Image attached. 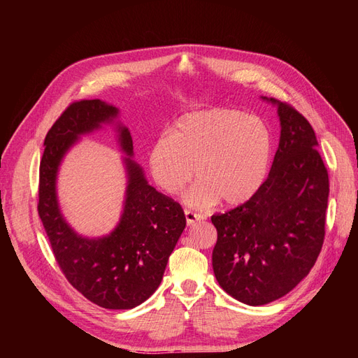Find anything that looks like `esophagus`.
<instances>
[{
  "mask_svg": "<svg viewBox=\"0 0 358 358\" xmlns=\"http://www.w3.org/2000/svg\"><path fill=\"white\" fill-rule=\"evenodd\" d=\"M185 218H187V224L188 225H194V224L203 221L204 216L201 213H197V212H192L189 209H185Z\"/></svg>",
  "mask_w": 358,
  "mask_h": 358,
  "instance_id": "obj_1",
  "label": "esophagus"
}]
</instances>
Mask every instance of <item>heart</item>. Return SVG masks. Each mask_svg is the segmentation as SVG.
<instances>
[{"label": "heart", "mask_w": 358, "mask_h": 358, "mask_svg": "<svg viewBox=\"0 0 358 358\" xmlns=\"http://www.w3.org/2000/svg\"><path fill=\"white\" fill-rule=\"evenodd\" d=\"M272 155V136L262 119L215 107L179 117L170 134H159L149 149V169L157 185L178 196L194 176L187 194L194 208L220 199L241 204L262 187Z\"/></svg>", "instance_id": "1"}]
</instances>
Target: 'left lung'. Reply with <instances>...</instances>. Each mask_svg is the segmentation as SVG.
<instances>
[{"label": "left lung", "mask_w": 358, "mask_h": 358, "mask_svg": "<svg viewBox=\"0 0 358 358\" xmlns=\"http://www.w3.org/2000/svg\"><path fill=\"white\" fill-rule=\"evenodd\" d=\"M280 140L267 179L254 196L212 215L218 241L213 273L224 291L251 306L294 288L315 264L326 236L329 173L308 119L276 101Z\"/></svg>", "instance_id": "8db88e82"}]
</instances>
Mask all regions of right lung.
<instances>
[{"mask_svg":"<svg viewBox=\"0 0 358 358\" xmlns=\"http://www.w3.org/2000/svg\"><path fill=\"white\" fill-rule=\"evenodd\" d=\"M117 115L100 100H79L67 106L45 138L40 161L38 216L53 257L64 276L79 292L106 309H131L161 284L169 257L185 229L182 206L148 185L143 171L125 158L128 189L121 222L103 239H82L66 224L58 209L55 179L61 158L78 136L99 128ZM119 140L133 155V138L119 127Z\"/></svg>","mask_w":358,"mask_h":358,"instance_id":"obj_1","label":"right lung"}]
</instances>
